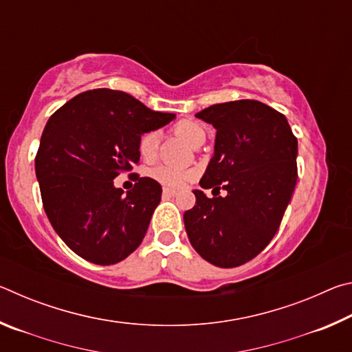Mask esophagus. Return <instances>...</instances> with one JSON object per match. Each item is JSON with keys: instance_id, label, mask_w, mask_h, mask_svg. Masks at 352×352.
Returning <instances> with one entry per match:
<instances>
[{"instance_id": "34e87169", "label": "esophagus", "mask_w": 352, "mask_h": 352, "mask_svg": "<svg viewBox=\"0 0 352 352\" xmlns=\"http://www.w3.org/2000/svg\"><path fill=\"white\" fill-rule=\"evenodd\" d=\"M163 195H168V197H174V195H177V190L175 189H170V188H164L163 189Z\"/></svg>"}]
</instances>
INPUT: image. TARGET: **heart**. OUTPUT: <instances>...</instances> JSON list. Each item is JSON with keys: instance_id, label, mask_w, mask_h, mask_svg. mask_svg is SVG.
<instances>
[{"instance_id": "b5f03b06", "label": "heart", "mask_w": 352, "mask_h": 352, "mask_svg": "<svg viewBox=\"0 0 352 352\" xmlns=\"http://www.w3.org/2000/svg\"><path fill=\"white\" fill-rule=\"evenodd\" d=\"M175 135L180 138L182 141L186 142V144H192V141L195 140V136L204 133L200 126L189 121H182L178 122L175 129H174ZM140 155L144 160H152L157 153L158 148V133L157 132H147L140 138ZM194 175V172L190 170H184V169H178V168H172V166L168 164H160L157 168H153L151 170V177L153 180L160 182L164 186L169 188H180L188 180H190Z\"/></svg>"}]
</instances>
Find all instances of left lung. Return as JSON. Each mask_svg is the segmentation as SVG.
<instances>
[{
	"label": "left lung",
	"instance_id": "left-lung-1",
	"mask_svg": "<svg viewBox=\"0 0 352 352\" xmlns=\"http://www.w3.org/2000/svg\"><path fill=\"white\" fill-rule=\"evenodd\" d=\"M195 116L216 129L200 186L225 188L227 195L208 199L194 189L184 228L201 258L231 269L252 261L276 234L296 184L298 141L285 116L259 100L216 104Z\"/></svg>",
	"mask_w": 352,
	"mask_h": 352
}]
</instances>
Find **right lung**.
<instances>
[{
  "label": "right lung",
  "instance_id": "1",
  "mask_svg": "<svg viewBox=\"0 0 352 352\" xmlns=\"http://www.w3.org/2000/svg\"><path fill=\"white\" fill-rule=\"evenodd\" d=\"M124 91L77 94L46 122L35 175L47 219L80 258L99 265L126 259L140 247L162 186L138 177L124 194L115 178L140 162V138L174 121Z\"/></svg>",
  "mask_w": 352,
  "mask_h": 352
}]
</instances>
